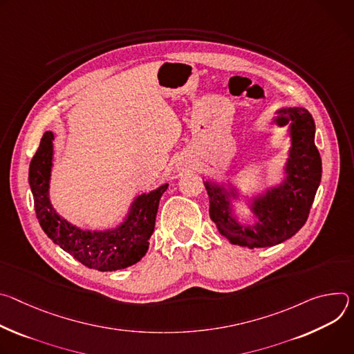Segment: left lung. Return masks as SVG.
Masks as SVG:
<instances>
[{"mask_svg":"<svg viewBox=\"0 0 354 354\" xmlns=\"http://www.w3.org/2000/svg\"><path fill=\"white\" fill-rule=\"evenodd\" d=\"M272 124L287 127L290 147L281 167L280 181L246 195L233 181L205 180L209 216L218 232L232 245L270 248L286 242L306 222L322 177L321 154L315 146V122L301 106L276 111ZM245 202L254 222L241 223L233 202Z\"/></svg>","mask_w":354,"mask_h":354,"instance_id":"1","label":"left lung"}]
</instances>
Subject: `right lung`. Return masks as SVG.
<instances>
[{
	"label": "right lung",
	"instance_id": "add662e5",
	"mask_svg": "<svg viewBox=\"0 0 354 354\" xmlns=\"http://www.w3.org/2000/svg\"><path fill=\"white\" fill-rule=\"evenodd\" d=\"M55 133H44L29 166L35 212L44 232L75 260L98 271L122 270L138 263L149 249L159 203L169 184L142 192L125 218L105 229H83L63 218L52 205L50 181L55 162Z\"/></svg>",
	"mask_w": 354,
	"mask_h": 354
}]
</instances>
